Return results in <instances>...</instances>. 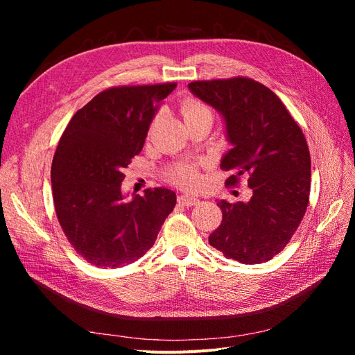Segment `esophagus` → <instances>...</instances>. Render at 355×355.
<instances>
[{"mask_svg": "<svg viewBox=\"0 0 355 355\" xmlns=\"http://www.w3.org/2000/svg\"><path fill=\"white\" fill-rule=\"evenodd\" d=\"M178 201H179V204H182V206L191 207V206H196V204L198 202V198L192 197V196H188V194H184V196H179L178 197Z\"/></svg>", "mask_w": 355, "mask_h": 355, "instance_id": "1", "label": "esophagus"}]
</instances>
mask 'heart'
I'll use <instances>...</instances> for the list:
<instances>
[{
  "mask_svg": "<svg viewBox=\"0 0 355 355\" xmlns=\"http://www.w3.org/2000/svg\"><path fill=\"white\" fill-rule=\"evenodd\" d=\"M180 112L184 115L187 124L192 121H200V120H207L213 123V111L210 106L197 98H187L180 105ZM159 120V114L155 115L154 124ZM168 180L173 182L176 185L185 187V188H197L201 184V178L198 171L194 166H179L173 170L168 171L167 175Z\"/></svg>",
  "mask_w": 355,
  "mask_h": 355,
  "instance_id": "obj_1",
  "label": "heart"
}]
</instances>
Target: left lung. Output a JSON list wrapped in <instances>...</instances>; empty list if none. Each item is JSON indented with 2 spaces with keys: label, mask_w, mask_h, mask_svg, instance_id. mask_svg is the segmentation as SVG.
I'll return each instance as SVG.
<instances>
[{
  "label": "left lung",
  "mask_w": 355,
  "mask_h": 355,
  "mask_svg": "<svg viewBox=\"0 0 355 355\" xmlns=\"http://www.w3.org/2000/svg\"><path fill=\"white\" fill-rule=\"evenodd\" d=\"M197 98L216 108L227 123L232 149L220 168L232 170L227 185L247 176L250 201L220 200L222 222L209 243L228 259L262 263L280 253L306 211L311 157L306 139L278 96L247 77L188 84Z\"/></svg>",
  "instance_id": "left-lung-1"
}]
</instances>
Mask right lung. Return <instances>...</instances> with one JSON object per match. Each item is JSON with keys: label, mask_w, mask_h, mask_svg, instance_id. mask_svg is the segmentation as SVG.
I'll return each mask as SVG.
<instances>
[{"label": "right lung", "mask_w": 355, "mask_h": 355, "mask_svg": "<svg viewBox=\"0 0 355 355\" xmlns=\"http://www.w3.org/2000/svg\"><path fill=\"white\" fill-rule=\"evenodd\" d=\"M176 83L110 87L73 114L51 164L56 216L80 256L98 268L132 263L154 245L176 206L167 188L124 201L123 170L142 151L158 103Z\"/></svg>", "instance_id": "add662e5"}]
</instances>
